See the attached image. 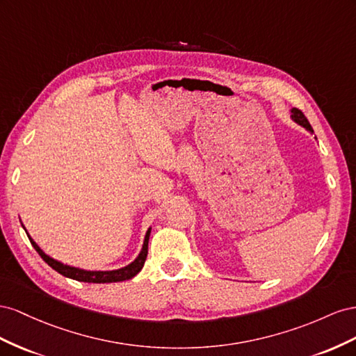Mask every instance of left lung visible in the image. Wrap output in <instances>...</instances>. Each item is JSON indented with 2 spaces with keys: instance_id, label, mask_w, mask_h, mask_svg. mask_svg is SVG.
Instances as JSON below:
<instances>
[{
  "instance_id": "8db88e82",
  "label": "left lung",
  "mask_w": 356,
  "mask_h": 356,
  "mask_svg": "<svg viewBox=\"0 0 356 356\" xmlns=\"http://www.w3.org/2000/svg\"><path fill=\"white\" fill-rule=\"evenodd\" d=\"M291 111V119L296 122V124H298V125H301L302 128H306V131H309V133L312 134V136H314V131H313V128H312V125L309 124V120H307V118L302 115V111L301 110H298V108H291L289 110ZM316 138V137H314ZM318 140V138H316Z\"/></svg>"
}]
</instances>
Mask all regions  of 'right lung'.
I'll return each mask as SVG.
<instances>
[{"mask_svg": "<svg viewBox=\"0 0 356 356\" xmlns=\"http://www.w3.org/2000/svg\"><path fill=\"white\" fill-rule=\"evenodd\" d=\"M22 223V222H20ZM24 227V223H22ZM25 229V227H24ZM150 231L152 228H149L146 231V236H145V240H143V246H141V250L137 255V258L129 262L128 266L122 267V268H118V270H85V268H80V267H74V266H68V264H64L60 262L52 257H49L46 252L42 250V248H40L37 243L31 238V236L28 234L26 229V236L29 238V241H31L33 248L38 252V255L43 258V261L47 264V266L52 267L55 271H58L59 274H63V276L68 277V279H73V280H77V282H88V283H113V282H124V280H129L133 279L134 276H137V274L141 271V268H143L145 266V261H146V257H147V245H149V237H150Z\"/></svg>", "mask_w": 356, "mask_h": 356, "instance_id": "right-lung-1", "label": "right lung"}]
</instances>
